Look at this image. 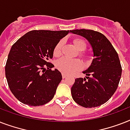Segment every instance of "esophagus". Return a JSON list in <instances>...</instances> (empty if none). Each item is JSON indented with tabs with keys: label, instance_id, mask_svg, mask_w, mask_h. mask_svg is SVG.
<instances>
[{
	"label": "esophagus",
	"instance_id": "esophagus-1",
	"mask_svg": "<svg viewBox=\"0 0 130 130\" xmlns=\"http://www.w3.org/2000/svg\"><path fill=\"white\" fill-rule=\"evenodd\" d=\"M67 74H65V73H62V77H63V79H64V78H65V77H67Z\"/></svg>",
	"mask_w": 130,
	"mask_h": 130
}]
</instances>
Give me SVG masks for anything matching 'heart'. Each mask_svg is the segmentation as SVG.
<instances>
[{"label": "heart", "instance_id": "heart-1", "mask_svg": "<svg viewBox=\"0 0 130 130\" xmlns=\"http://www.w3.org/2000/svg\"><path fill=\"white\" fill-rule=\"evenodd\" d=\"M73 43L79 51H84L86 48V42L83 40L77 38L73 40ZM63 44V40H60L57 44L56 46L55 47V49H54V55L55 56H59L61 55ZM56 66H57V69L60 71H61L62 73H66V74H71V73H73V72L82 69V63L81 61L77 59H70L66 58V57H63L57 61Z\"/></svg>", "mask_w": 130, "mask_h": 130}]
</instances>
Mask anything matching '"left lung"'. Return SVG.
<instances>
[{
	"instance_id": "1",
	"label": "left lung",
	"mask_w": 130,
	"mask_h": 130,
	"mask_svg": "<svg viewBox=\"0 0 130 130\" xmlns=\"http://www.w3.org/2000/svg\"><path fill=\"white\" fill-rule=\"evenodd\" d=\"M71 33L85 38L90 44L94 59L82 73L85 77L75 79L71 87L72 98L82 107L101 106L113 95L121 76L119 56L113 45L103 34L91 29L70 30Z\"/></svg>"
}]
</instances>
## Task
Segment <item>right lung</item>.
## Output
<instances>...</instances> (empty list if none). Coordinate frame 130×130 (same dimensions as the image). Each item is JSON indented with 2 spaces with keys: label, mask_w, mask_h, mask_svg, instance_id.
<instances>
[{
  "label": "right lung",
  "mask_w": 130,
  "mask_h": 130,
  "mask_svg": "<svg viewBox=\"0 0 130 130\" xmlns=\"http://www.w3.org/2000/svg\"><path fill=\"white\" fill-rule=\"evenodd\" d=\"M69 33L70 30H32L12 46L5 75L11 92L17 100L36 107L53 99L62 75L57 69H51L54 65L48 61L53 57L57 44Z\"/></svg>",
  "instance_id": "right-lung-1"
}]
</instances>
